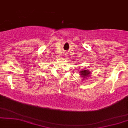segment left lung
<instances>
[{"mask_svg": "<svg viewBox=\"0 0 128 128\" xmlns=\"http://www.w3.org/2000/svg\"><path fill=\"white\" fill-rule=\"evenodd\" d=\"M90 74V70H81L80 75L82 76V77L88 78Z\"/></svg>", "mask_w": 128, "mask_h": 128, "instance_id": "left-lung-1", "label": "left lung"}]
</instances>
